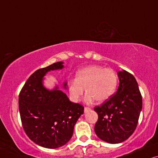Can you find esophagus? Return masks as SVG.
I'll return each instance as SVG.
<instances>
[{"label": "esophagus", "instance_id": "1", "mask_svg": "<svg viewBox=\"0 0 158 158\" xmlns=\"http://www.w3.org/2000/svg\"><path fill=\"white\" fill-rule=\"evenodd\" d=\"M89 110H91V109H90L89 108H88V107H85V113L87 112V111H89Z\"/></svg>", "mask_w": 158, "mask_h": 158}]
</instances>
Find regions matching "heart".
<instances>
[{
	"label": "heart",
	"instance_id": "heart-1",
	"mask_svg": "<svg viewBox=\"0 0 158 158\" xmlns=\"http://www.w3.org/2000/svg\"><path fill=\"white\" fill-rule=\"evenodd\" d=\"M118 84L115 71L101 66H90L79 70L75 80L69 82V92L73 102H78L84 93L87 92L85 100L91 102L94 100L104 102L114 93Z\"/></svg>",
	"mask_w": 158,
	"mask_h": 158
}]
</instances>
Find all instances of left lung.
<instances>
[{
  "label": "left lung",
  "mask_w": 158,
  "mask_h": 158,
  "mask_svg": "<svg viewBox=\"0 0 158 158\" xmlns=\"http://www.w3.org/2000/svg\"><path fill=\"white\" fill-rule=\"evenodd\" d=\"M119 86L114 95L94 108L98 115L94 132L110 144L127 140L136 129L142 108V98L137 81L128 71H119Z\"/></svg>",
  "instance_id": "obj_1"
}]
</instances>
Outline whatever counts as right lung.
Instances as JSON below:
<instances>
[{"instance_id":"right-lung-1","label":"right lung","mask_w":158,"mask_h":158,"mask_svg":"<svg viewBox=\"0 0 158 158\" xmlns=\"http://www.w3.org/2000/svg\"><path fill=\"white\" fill-rule=\"evenodd\" d=\"M63 64L57 62L37 70L27 79L19 96L25 133L35 144L48 149L66 144L72 137L77 120L84 113V107L71 102L57 86L48 90L43 85L46 73L62 69ZM63 87L66 89L67 82Z\"/></svg>"}]
</instances>
